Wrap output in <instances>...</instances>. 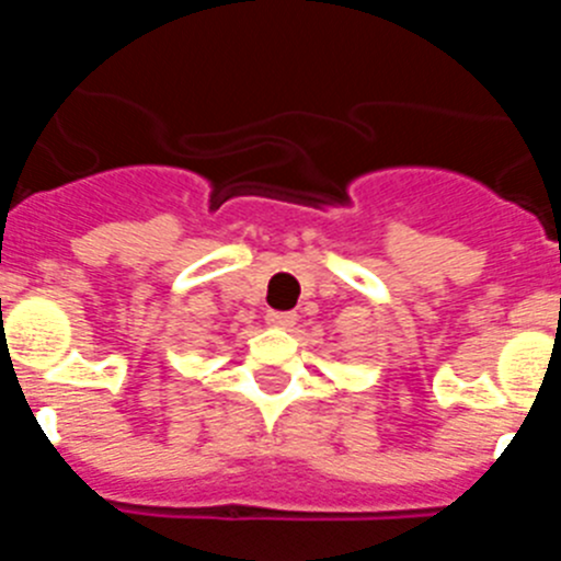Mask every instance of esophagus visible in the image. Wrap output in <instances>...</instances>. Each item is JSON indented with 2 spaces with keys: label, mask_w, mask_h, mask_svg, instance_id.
I'll return each instance as SVG.
<instances>
[{
  "label": "esophagus",
  "mask_w": 561,
  "mask_h": 561,
  "mask_svg": "<svg viewBox=\"0 0 561 561\" xmlns=\"http://www.w3.org/2000/svg\"><path fill=\"white\" fill-rule=\"evenodd\" d=\"M295 311H270V314H266V323L275 325V329H289V325H295Z\"/></svg>",
  "instance_id": "esophagus-1"
}]
</instances>
